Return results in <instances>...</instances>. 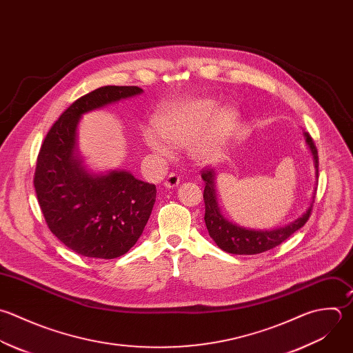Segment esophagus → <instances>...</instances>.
Instances as JSON below:
<instances>
[{
	"label": "esophagus",
	"mask_w": 353,
	"mask_h": 353,
	"mask_svg": "<svg viewBox=\"0 0 353 353\" xmlns=\"http://www.w3.org/2000/svg\"><path fill=\"white\" fill-rule=\"evenodd\" d=\"M165 187L166 188H174L180 184V176L176 174V173H170L166 179H165Z\"/></svg>",
	"instance_id": "34e87169"
}]
</instances>
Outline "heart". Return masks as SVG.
Segmentation results:
<instances>
[{
  "instance_id": "obj_1",
  "label": "heart",
  "mask_w": 353,
  "mask_h": 353,
  "mask_svg": "<svg viewBox=\"0 0 353 353\" xmlns=\"http://www.w3.org/2000/svg\"><path fill=\"white\" fill-rule=\"evenodd\" d=\"M236 121L232 108L219 111L212 99H190L173 104L154 118V129L144 132L145 145L159 157H168L171 147H184L192 140L191 152L201 162L216 159Z\"/></svg>"
}]
</instances>
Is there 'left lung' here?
<instances>
[{
  "label": "left lung",
  "mask_w": 353,
  "mask_h": 353,
  "mask_svg": "<svg viewBox=\"0 0 353 353\" xmlns=\"http://www.w3.org/2000/svg\"><path fill=\"white\" fill-rule=\"evenodd\" d=\"M305 140L312 151L315 168H316V179L319 174V157L318 148L310 136V133H304ZM202 179L205 181L203 190V201H205V223L209 231L210 238L217 243V246L232 254H259L267 250H271L285 242L290 235L299 231L305 223L308 221L314 201L307 212L299 217L296 221L270 231H257V230H248L239 227L236 224L230 223L223 217L220 213V208L217 205L216 190H214V170L213 169H202ZM315 198V196H314Z\"/></svg>",
  "instance_id": "obj_1"
}]
</instances>
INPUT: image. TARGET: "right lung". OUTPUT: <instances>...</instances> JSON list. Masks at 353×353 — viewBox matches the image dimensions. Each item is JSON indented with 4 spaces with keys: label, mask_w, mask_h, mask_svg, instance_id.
Listing matches in <instances>:
<instances>
[{
    "label": "right lung",
    "mask_w": 353,
    "mask_h": 353,
    "mask_svg": "<svg viewBox=\"0 0 353 353\" xmlns=\"http://www.w3.org/2000/svg\"><path fill=\"white\" fill-rule=\"evenodd\" d=\"M139 86H101L77 99L52 125L38 152L34 188L50 232L72 252L111 260L140 238L152 212L157 187L132 173L90 174L75 154L82 114L140 94Z\"/></svg>",
    "instance_id": "1"
}]
</instances>
